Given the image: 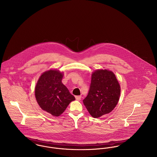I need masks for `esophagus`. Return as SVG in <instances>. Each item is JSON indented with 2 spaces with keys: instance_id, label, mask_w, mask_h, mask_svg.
<instances>
[{
  "instance_id": "1",
  "label": "esophagus",
  "mask_w": 157,
  "mask_h": 157,
  "mask_svg": "<svg viewBox=\"0 0 157 157\" xmlns=\"http://www.w3.org/2000/svg\"><path fill=\"white\" fill-rule=\"evenodd\" d=\"M75 98H76V100H78V101H80V100H81V96H76V97H75Z\"/></svg>"
}]
</instances>
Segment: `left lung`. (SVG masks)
<instances>
[{
	"instance_id": "obj_1",
	"label": "left lung",
	"mask_w": 157,
	"mask_h": 157,
	"mask_svg": "<svg viewBox=\"0 0 157 157\" xmlns=\"http://www.w3.org/2000/svg\"><path fill=\"white\" fill-rule=\"evenodd\" d=\"M120 93V84L112 71L97 70L92 75L88 94L83 102L90 115L97 118L112 111Z\"/></svg>"
}]
</instances>
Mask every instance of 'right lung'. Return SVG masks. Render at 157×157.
<instances>
[{
	"instance_id": "obj_1",
	"label": "right lung",
	"mask_w": 157,
	"mask_h": 157,
	"mask_svg": "<svg viewBox=\"0 0 157 157\" xmlns=\"http://www.w3.org/2000/svg\"><path fill=\"white\" fill-rule=\"evenodd\" d=\"M62 74L56 70L45 72L35 87V97L40 107L55 117L61 115L69 103L75 99L62 83Z\"/></svg>"
}]
</instances>
